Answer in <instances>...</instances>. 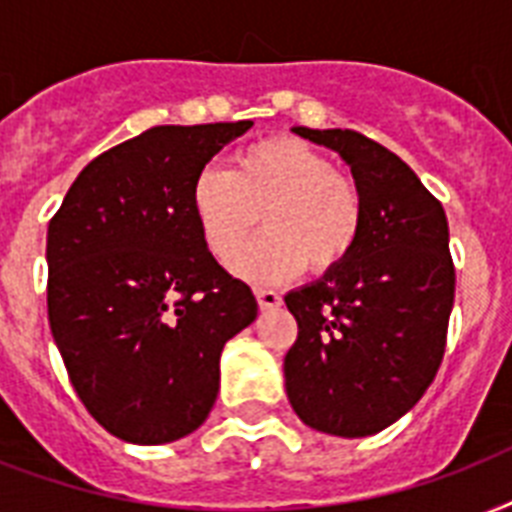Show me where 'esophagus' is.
<instances>
[{
	"label": "esophagus",
	"mask_w": 512,
	"mask_h": 512,
	"mask_svg": "<svg viewBox=\"0 0 512 512\" xmlns=\"http://www.w3.org/2000/svg\"><path fill=\"white\" fill-rule=\"evenodd\" d=\"M257 305L263 308V311H271V308H279L281 305V295L279 292H273V289H255Z\"/></svg>",
	"instance_id": "1"
}]
</instances>
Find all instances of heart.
Segmentation results:
<instances>
[{
  "mask_svg": "<svg viewBox=\"0 0 512 512\" xmlns=\"http://www.w3.org/2000/svg\"><path fill=\"white\" fill-rule=\"evenodd\" d=\"M261 215L266 233L238 247ZM191 215L207 249L231 260L241 279H292L335 271L364 231V193L319 148L297 138H265L241 148L231 170H201L191 185Z\"/></svg>",
  "mask_w": 512,
  "mask_h": 512,
  "instance_id": "b5f03b06",
  "label": "heart"
}]
</instances>
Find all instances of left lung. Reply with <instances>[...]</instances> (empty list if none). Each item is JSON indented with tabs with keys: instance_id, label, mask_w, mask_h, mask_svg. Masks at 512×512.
<instances>
[{
	"instance_id": "obj_1",
	"label": "left lung",
	"mask_w": 512,
	"mask_h": 512,
	"mask_svg": "<svg viewBox=\"0 0 512 512\" xmlns=\"http://www.w3.org/2000/svg\"><path fill=\"white\" fill-rule=\"evenodd\" d=\"M350 164L364 231L335 271L284 297L297 340L284 356L297 417L329 436L361 438L404 417L446 350L454 263L441 201L393 151L356 130H308Z\"/></svg>"
}]
</instances>
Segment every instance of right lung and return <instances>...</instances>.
<instances>
[{"label": "right lung", "mask_w": 512, "mask_h": 512, "mask_svg": "<svg viewBox=\"0 0 512 512\" xmlns=\"http://www.w3.org/2000/svg\"><path fill=\"white\" fill-rule=\"evenodd\" d=\"M252 122L162 124L92 159L47 228V316L87 412L130 444L207 420L257 300L201 239L191 185Z\"/></svg>", "instance_id": "1"}]
</instances>
